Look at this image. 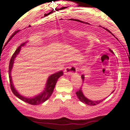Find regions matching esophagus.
Returning a JSON list of instances; mask_svg holds the SVG:
<instances>
[{"label": "esophagus", "mask_w": 130, "mask_h": 130, "mask_svg": "<svg viewBox=\"0 0 130 130\" xmlns=\"http://www.w3.org/2000/svg\"><path fill=\"white\" fill-rule=\"evenodd\" d=\"M77 72V69L76 67L74 66H71V67H68L64 71V74L66 76H70L72 75L73 74L76 73Z\"/></svg>", "instance_id": "1"}]
</instances>
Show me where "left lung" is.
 I'll list each match as a JSON object with an SVG mask.
<instances>
[{
	"label": "left lung",
	"mask_w": 130,
	"mask_h": 130,
	"mask_svg": "<svg viewBox=\"0 0 130 130\" xmlns=\"http://www.w3.org/2000/svg\"><path fill=\"white\" fill-rule=\"evenodd\" d=\"M109 51H110L111 53L113 54V51H112L111 50H110V49H109ZM82 79L83 83H84V80H85V76H84V74H82ZM113 92H114V91H112L111 94H112ZM76 95H77V96H78V99H79V100H80L82 102L85 103V104H86L87 105H89V106H95V105H96V104H99V103H100L101 102H102L103 100H104V99H103V100H90V99H89L88 98H87V97L84 95V93H83L82 88H81V87H80V89H79L78 91H77L76 93ZM109 95H110V94H109ZM106 98H107V97H106Z\"/></svg>",
	"instance_id": "1"
}]
</instances>
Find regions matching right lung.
I'll use <instances>...</instances> for the list:
<instances>
[{
	"instance_id": "obj_1",
	"label": "right lung",
	"mask_w": 130,
	"mask_h": 130,
	"mask_svg": "<svg viewBox=\"0 0 130 130\" xmlns=\"http://www.w3.org/2000/svg\"><path fill=\"white\" fill-rule=\"evenodd\" d=\"M26 43H27V42H25V43H23L21 45H20L17 48L15 52H14V54H13L11 60H10V65H9V78H10V87H11V89L13 93L20 100H23V101L25 102L28 104H30L31 105H39L41 104H43V102H45L46 100H47L51 97L52 93H53L55 85L56 84L58 78L63 75V73L62 71H60L59 72L53 74L52 75L49 76L48 78H47L46 84H45V87L43 91L38 94H37V95H35L31 97H26L22 95L21 93H19L18 91L16 89L15 86H14L13 83L12 77H11V71H12L14 61H15L16 57L20 53L22 46H24V45H26Z\"/></svg>"
}]
</instances>
